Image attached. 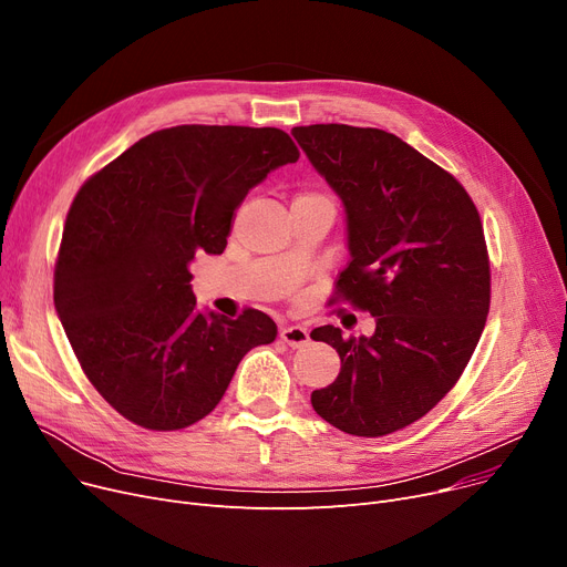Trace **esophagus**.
Here are the masks:
<instances>
[{"mask_svg":"<svg viewBox=\"0 0 567 567\" xmlns=\"http://www.w3.org/2000/svg\"><path fill=\"white\" fill-rule=\"evenodd\" d=\"M280 338H282V342H287V344L293 347V349L306 347V344L310 342L308 329H303V326H282V329H280Z\"/></svg>","mask_w":567,"mask_h":567,"instance_id":"obj_1","label":"esophagus"}]
</instances>
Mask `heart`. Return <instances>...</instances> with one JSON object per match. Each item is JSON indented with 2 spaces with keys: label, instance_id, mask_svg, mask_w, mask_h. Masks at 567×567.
Segmentation results:
<instances>
[{
  "label": "heart",
  "instance_id": "1",
  "mask_svg": "<svg viewBox=\"0 0 567 567\" xmlns=\"http://www.w3.org/2000/svg\"><path fill=\"white\" fill-rule=\"evenodd\" d=\"M301 197H312V199H326V197H321V195H301Z\"/></svg>",
  "mask_w": 567,
  "mask_h": 567
}]
</instances>
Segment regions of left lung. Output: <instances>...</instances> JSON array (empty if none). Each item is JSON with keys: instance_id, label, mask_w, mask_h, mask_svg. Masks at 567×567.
<instances>
[{"instance_id": "8db88e82", "label": "left lung", "mask_w": 567, "mask_h": 567, "mask_svg": "<svg viewBox=\"0 0 567 567\" xmlns=\"http://www.w3.org/2000/svg\"><path fill=\"white\" fill-rule=\"evenodd\" d=\"M291 135L344 204L351 261L338 296L377 321L370 338L336 326L310 333L340 353L338 379L312 406L353 436L398 432L445 398L483 336L489 257L478 208L393 133L315 124Z\"/></svg>"}]
</instances>
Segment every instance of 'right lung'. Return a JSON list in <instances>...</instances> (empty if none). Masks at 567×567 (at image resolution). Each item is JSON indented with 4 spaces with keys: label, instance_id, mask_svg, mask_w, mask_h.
<instances>
[{
    "label": "right lung",
    "instance_id": "1",
    "mask_svg": "<svg viewBox=\"0 0 567 567\" xmlns=\"http://www.w3.org/2000/svg\"><path fill=\"white\" fill-rule=\"evenodd\" d=\"M299 148L280 128L174 126L142 137L75 195L54 308L78 361L131 423L169 432L212 413L276 321L199 312L190 261L220 255L250 188Z\"/></svg>",
    "mask_w": 567,
    "mask_h": 567
}]
</instances>
